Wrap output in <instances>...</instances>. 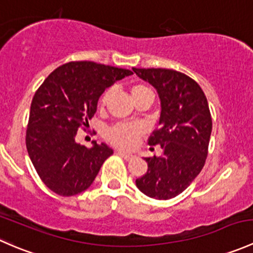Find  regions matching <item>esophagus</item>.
Listing matches in <instances>:
<instances>
[{
	"instance_id": "esophagus-1",
	"label": "esophagus",
	"mask_w": 253,
	"mask_h": 253,
	"mask_svg": "<svg viewBox=\"0 0 253 253\" xmlns=\"http://www.w3.org/2000/svg\"><path fill=\"white\" fill-rule=\"evenodd\" d=\"M116 154L121 155V157L125 158L126 160H131L132 158H133V155H132V154H128V153H126V152H122V150H117Z\"/></svg>"
}]
</instances>
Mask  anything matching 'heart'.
Wrapping results in <instances>:
<instances>
[{
  "label": "heart",
  "instance_id": "1",
  "mask_svg": "<svg viewBox=\"0 0 253 253\" xmlns=\"http://www.w3.org/2000/svg\"><path fill=\"white\" fill-rule=\"evenodd\" d=\"M152 93L149 88H147L143 84H137L133 85L131 89V95L132 99H137L138 96L143 95V94ZM111 94V89H106L100 96V105L104 106L108 101L109 96ZM143 129L141 126L133 124H117L115 126H111L106 131V138L109 142L112 143L114 145L119 148H124V149H129L134 145L137 139L141 137Z\"/></svg>",
  "mask_w": 253,
  "mask_h": 253
}]
</instances>
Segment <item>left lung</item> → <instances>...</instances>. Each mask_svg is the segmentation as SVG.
Here are the masks:
<instances>
[{
	"label": "left lung",
	"instance_id": "8db88e82",
	"mask_svg": "<svg viewBox=\"0 0 253 253\" xmlns=\"http://www.w3.org/2000/svg\"><path fill=\"white\" fill-rule=\"evenodd\" d=\"M132 70L157 89L162 106L159 126L148 144H160L163 155L144 158L148 170L136 185L148 197L170 200L183 192L205 167L211 133L208 101L197 82L177 71Z\"/></svg>",
	"mask_w": 253,
	"mask_h": 253
}]
</instances>
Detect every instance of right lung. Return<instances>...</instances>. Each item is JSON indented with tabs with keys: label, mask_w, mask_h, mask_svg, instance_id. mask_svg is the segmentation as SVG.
<instances>
[{
	"label": "right lung",
	"mask_w": 253,
	"mask_h": 253,
	"mask_svg": "<svg viewBox=\"0 0 253 253\" xmlns=\"http://www.w3.org/2000/svg\"><path fill=\"white\" fill-rule=\"evenodd\" d=\"M131 75L125 68L76 61L56 68L39 86L25 143L38 175L52 192L70 197L85 191L114 153L105 143L81 145L76 136L79 127H89L105 89Z\"/></svg>",
	"instance_id": "right-lung-1"
}]
</instances>
